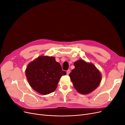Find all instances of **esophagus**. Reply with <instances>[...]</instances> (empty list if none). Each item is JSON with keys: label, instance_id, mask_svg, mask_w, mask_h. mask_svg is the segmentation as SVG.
Returning <instances> with one entry per match:
<instances>
[{"label": "esophagus", "instance_id": "1", "mask_svg": "<svg viewBox=\"0 0 125 125\" xmlns=\"http://www.w3.org/2000/svg\"><path fill=\"white\" fill-rule=\"evenodd\" d=\"M70 73V70H68L67 71V75H68Z\"/></svg>", "mask_w": 125, "mask_h": 125}]
</instances>
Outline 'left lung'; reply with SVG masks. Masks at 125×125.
I'll return each instance as SVG.
<instances>
[{
  "label": "left lung",
  "instance_id": "8db88e82",
  "mask_svg": "<svg viewBox=\"0 0 125 125\" xmlns=\"http://www.w3.org/2000/svg\"><path fill=\"white\" fill-rule=\"evenodd\" d=\"M75 68L69 76L73 86L78 92L87 94L95 90L101 81V74L92 63L79 60L74 62Z\"/></svg>",
  "mask_w": 125,
  "mask_h": 125
}]
</instances>
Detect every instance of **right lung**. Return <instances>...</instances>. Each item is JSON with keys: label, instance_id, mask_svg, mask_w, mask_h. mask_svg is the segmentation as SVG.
Here are the masks:
<instances>
[{"label": "right lung", "instance_id": "add662e5", "mask_svg": "<svg viewBox=\"0 0 125 125\" xmlns=\"http://www.w3.org/2000/svg\"><path fill=\"white\" fill-rule=\"evenodd\" d=\"M26 77L32 89L46 95L53 92L60 78L66 74L55 57L40 56L30 62L25 70Z\"/></svg>", "mask_w": 125, "mask_h": 125}]
</instances>
